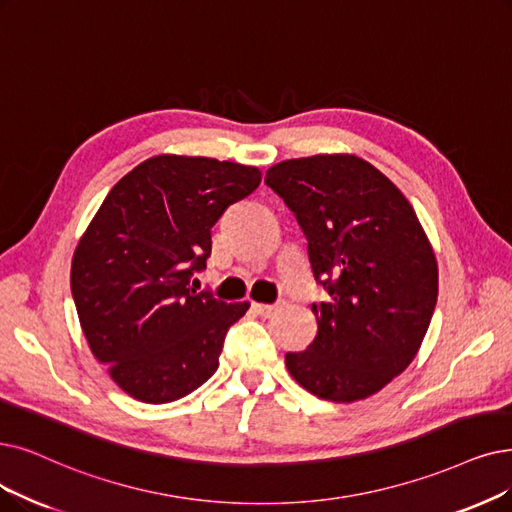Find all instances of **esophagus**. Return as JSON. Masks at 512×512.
<instances>
[{
	"label": "esophagus",
	"mask_w": 512,
	"mask_h": 512,
	"mask_svg": "<svg viewBox=\"0 0 512 512\" xmlns=\"http://www.w3.org/2000/svg\"><path fill=\"white\" fill-rule=\"evenodd\" d=\"M283 302H275V304H260V302H254V311L260 315V317H273L279 309H281Z\"/></svg>",
	"instance_id": "34e87169"
}]
</instances>
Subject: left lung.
Instances as JSON below:
<instances>
[{"label": "left lung", "mask_w": 512, "mask_h": 512, "mask_svg": "<svg viewBox=\"0 0 512 512\" xmlns=\"http://www.w3.org/2000/svg\"><path fill=\"white\" fill-rule=\"evenodd\" d=\"M309 241L317 336L285 355L294 380L336 403L378 393L416 357L431 323L439 271L410 201L355 155L288 159L264 176Z\"/></svg>", "instance_id": "8db88e82"}]
</instances>
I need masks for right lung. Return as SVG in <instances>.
<instances>
[{"mask_svg": "<svg viewBox=\"0 0 512 512\" xmlns=\"http://www.w3.org/2000/svg\"><path fill=\"white\" fill-rule=\"evenodd\" d=\"M260 170L157 155L121 178L79 239L71 292L94 357L145 403L189 395L218 367L224 336L250 309L191 288L212 227L260 185Z\"/></svg>", "mask_w": 512, "mask_h": 512, "instance_id": "add662e5", "label": "right lung"}]
</instances>
